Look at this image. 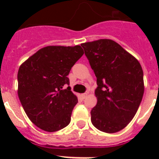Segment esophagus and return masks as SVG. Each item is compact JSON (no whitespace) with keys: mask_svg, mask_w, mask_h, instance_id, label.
<instances>
[{"mask_svg":"<svg viewBox=\"0 0 159 159\" xmlns=\"http://www.w3.org/2000/svg\"><path fill=\"white\" fill-rule=\"evenodd\" d=\"M81 97H82V99H85L87 97V93H83V94L81 95Z\"/></svg>","mask_w":159,"mask_h":159,"instance_id":"1","label":"esophagus"}]
</instances>
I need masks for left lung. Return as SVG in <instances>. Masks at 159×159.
<instances>
[{"label": "left lung", "mask_w": 159, "mask_h": 159, "mask_svg": "<svg viewBox=\"0 0 159 159\" xmlns=\"http://www.w3.org/2000/svg\"><path fill=\"white\" fill-rule=\"evenodd\" d=\"M81 46L97 77V103L91 111L92 125L102 132H118L132 120L143 98L140 63L111 39L87 42Z\"/></svg>", "instance_id": "obj_1"}]
</instances>
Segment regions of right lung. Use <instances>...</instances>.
Instances as JSON below:
<instances>
[{"label":"right lung","mask_w":159,"mask_h":159,"mask_svg":"<svg viewBox=\"0 0 159 159\" xmlns=\"http://www.w3.org/2000/svg\"><path fill=\"white\" fill-rule=\"evenodd\" d=\"M80 45L47 46L19 68L18 96L29 119L47 132L60 130L71 121L77 97L71 91L72 67L83 55Z\"/></svg>","instance_id":"right-lung-1"}]
</instances>
